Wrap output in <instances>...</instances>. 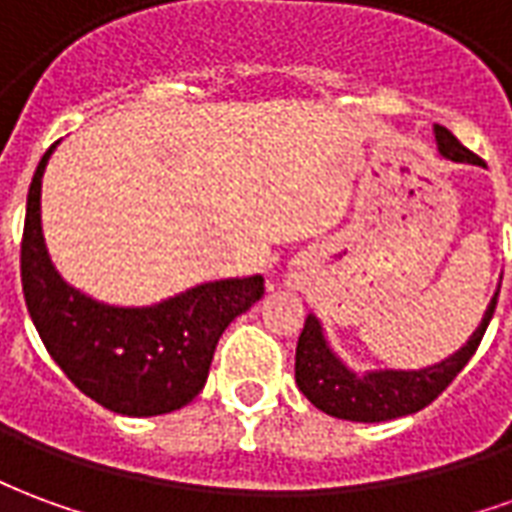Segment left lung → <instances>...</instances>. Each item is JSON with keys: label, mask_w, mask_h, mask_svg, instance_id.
Returning <instances> with one entry per match:
<instances>
[{"label": "left lung", "mask_w": 512, "mask_h": 512, "mask_svg": "<svg viewBox=\"0 0 512 512\" xmlns=\"http://www.w3.org/2000/svg\"><path fill=\"white\" fill-rule=\"evenodd\" d=\"M433 134H436V145L444 158L483 164L444 126L433 128ZM496 299H499V290L488 304L480 326L469 337V343L447 359H441L439 365L422 367V370H367L362 376L354 373L345 362H340V356L334 354L332 345L323 337L321 321L310 312L304 321V329H301L299 345H296V384L312 406L337 419L386 422V419L417 414L419 408L433 403L472 359L488 323L494 318Z\"/></svg>", "instance_id": "8db88e82"}]
</instances>
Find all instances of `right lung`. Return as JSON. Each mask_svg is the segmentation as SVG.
<instances>
[{
	"label": "right lung",
	"instance_id": "obj_1",
	"mask_svg": "<svg viewBox=\"0 0 512 512\" xmlns=\"http://www.w3.org/2000/svg\"><path fill=\"white\" fill-rule=\"evenodd\" d=\"M29 183L21 285L29 318L65 376L115 414L156 417L200 395L213 351L233 318L263 296V277L219 279L153 307H109L71 288L51 263L40 230V180Z\"/></svg>",
	"mask_w": 512,
	"mask_h": 512
}]
</instances>
